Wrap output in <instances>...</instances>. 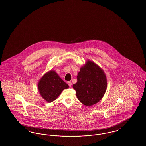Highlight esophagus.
<instances>
[{
    "label": "esophagus",
    "instance_id": "esophagus-1",
    "mask_svg": "<svg viewBox=\"0 0 146 146\" xmlns=\"http://www.w3.org/2000/svg\"><path fill=\"white\" fill-rule=\"evenodd\" d=\"M68 84L69 85V87H71V86H72V83H71V82H70V81H69V82H68Z\"/></svg>",
    "mask_w": 146,
    "mask_h": 146
}]
</instances>
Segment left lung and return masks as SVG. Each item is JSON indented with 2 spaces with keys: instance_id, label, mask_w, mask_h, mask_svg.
I'll return each mask as SVG.
<instances>
[{
  "instance_id": "8db88e82",
  "label": "left lung",
  "mask_w": 146,
  "mask_h": 146,
  "mask_svg": "<svg viewBox=\"0 0 146 146\" xmlns=\"http://www.w3.org/2000/svg\"><path fill=\"white\" fill-rule=\"evenodd\" d=\"M77 82L72 87L78 99L86 106H91L102 99L107 87L106 75L98 65L88 60L80 68Z\"/></svg>"
}]
</instances>
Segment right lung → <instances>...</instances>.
<instances>
[{
    "label": "right lung",
    "instance_id": "right-lung-1",
    "mask_svg": "<svg viewBox=\"0 0 146 146\" xmlns=\"http://www.w3.org/2000/svg\"><path fill=\"white\" fill-rule=\"evenodd\" d=\"M69 86L61 79L54 70L45 73L38 84V91L42 98L47 102L57 99L64 89Z\"/></svg>",
    "mask_w": 146,
    "mask_h": 146
}]
</instances>
